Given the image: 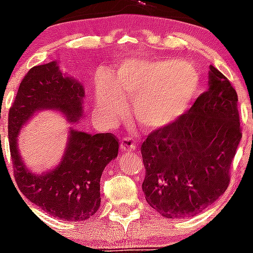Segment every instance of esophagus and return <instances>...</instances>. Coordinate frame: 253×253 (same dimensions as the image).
Returning <instances> with one entry per match:
<instances>
[{"instance_id": "esophagus-1", "label": "esophagus", "mask_w": 253, "mask_h": 253, "mask_svg": "<svg viewBox=\"0 0 253 253\" xmlns=\"http://www.w3.org/2000/svg\"><path fill=\"white\" fill-rule=\"evenodd\" d=\"M120 149L124 153H131L136 149V142L133 141L129 137H125V138L121 139V143H120Z\"/></svg>"}]
</instances>
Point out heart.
I'll list each match as a JSON object with an SVG mask.
<instances>
[{"label": "heart", "mask_w": 253, "mask_h": 253, "mask_svg": "<svg viewBox=\"0 0 253 253\" xmlns=\"http://www.w3.org/2000/svg\"><path fill=\"white\" fill-rule=\"evenodd\" d=\"M200 86L199 74L188 63L175 59L134 58L116 70L114 82L96 83V106L107 122L126 112L125 100L132 101L131 115L146 129H159L178 120L190 106Z\"/></svg>", "instance_id": "1"}]
</instances>
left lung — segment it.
Masks as SVG:
<instances>
[{
  "label": "left lung",
  "mask_w": 253,
  "mask_h": 253,
  "mask_svg": "<svg viewBox=\"0 0 253 253\" xmlns=\"http://www.w3.org/2000/svg\"><path fill=\"white\" fill-rule=\"evenodd\" d=\"M241 137L236 91L210 65L209 89L188 112L142 143L147 203L167 219L199 214L229 186Z\"/></svg>",
  "instance_id": "obj_1"
}]
</instances>
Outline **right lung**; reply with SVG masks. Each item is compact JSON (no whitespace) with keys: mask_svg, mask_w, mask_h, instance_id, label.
Instances as JSON below:
<instances>
[{"mask_svg":"<svg viewBox=\"0 0 253 253\" xmlns=\"http://www.w3.org/2000/svg\"><path fill=\"white\" fill-rule=\"evenodd\" d=\"M83 85L63 74L56 61L32 68L19 85L8 114V141L17 185L24 197L54 217L83 221L100 208V179L117 157L119 139L112 133L89 134L70 128L64 156L50 171L32 173L22 161L17 137L39 110H56L67 121L83 116Z\"/></svg>","mask_w":253,"mask_h":253,"instance_id":"obj_1","label":"right lung"}]
</instances>
